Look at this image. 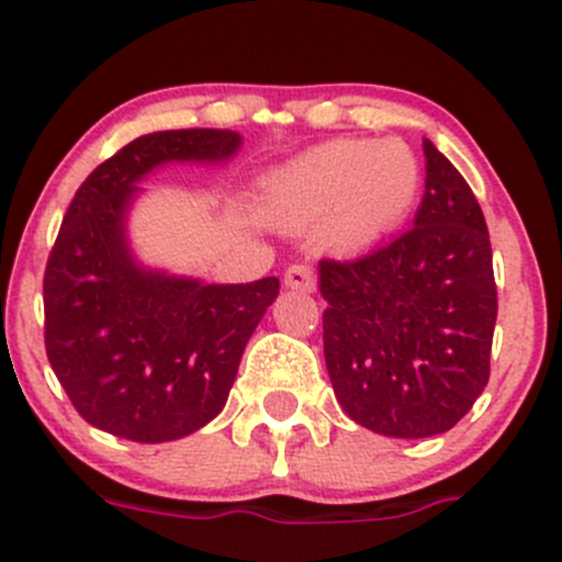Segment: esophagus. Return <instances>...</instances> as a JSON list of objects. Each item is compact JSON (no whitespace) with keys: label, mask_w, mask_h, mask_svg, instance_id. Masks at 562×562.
<instances>
[{"label":"esophagus","mask_w":562,"mask_h":562,"mask_svg":"<svg viewBox=\"0 0 562 562\" xmlns=\"http://www.w3.org/2000/svg\"><path fill=\"white\" fill-rule=\"evenodd\" d=\"M284 286L286 290H297V292H314L317 286V276L308 265H292L286 267L284 272Z\"/></svg>","instance_id":"1"}]
</instances>
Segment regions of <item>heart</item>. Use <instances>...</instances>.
<instances>
[{"instance_id": "heart-1", "label": "heart", "mask_w": 562, "mask_h": 562, "mask_svg": "<svg viewBox=\"0 0 562 562\" xmlns=\"http://www.w3.org/2000/svg\"><path fill=\"white\" fill-rule=\"evenodd\" d=\"M422 162L403 140H330L281 165L261 181L267 215L286 226H317L341 248L392 237L414 212Z\"/></svg>"}]
</instances>
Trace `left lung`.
<instances>
[{"mask_svg": "<svg viewBox=\"0 0 562 562\" xmlns=\"http://www.w3.org/2000/svg\"><path fill=\"white\" fill-rule=\"evenodd\" d=\"M414 228L352 261H319L334 394L367 430L427 438L456 427L491 375L496 284L483 210L430 140Z\"/></svg>", "mask_w": 562, "mask_h": 562, "instance_id": "8db88e82", "label": "left lung"}]
</instances>
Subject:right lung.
Segmentation results:
<instances>
[{
	"instance_id": "add662e5",
	"label": "right lung",
	"mask_w": 562,
	"mask_h": 562,
	"mask_svg": "<svg viewBox=\"0 0 562 562\" xmlns=\"http://www.w3.org/2000/svg\"><path fill=\"white\" fill-rule=\"evenodd\" d=\"M232 130L143 135L74 195L44 276L46 356L85 422L140 445L201 430L226 405L245 345L278 297V278L204 284L148 270L126 237L137 181L168 162L217 165Z\"/></svg>"
}]
</instances>
